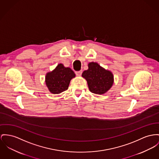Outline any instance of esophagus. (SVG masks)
<instances>
[{
	"label": "esophagus",
	"mask_w": 159,
	"mask_h": 159,
	"mask_svg": "<svg viewBox=\"0 0 159 159\" xmlns=\"http://www.w3.org/2000/svg\"><path fill=\"white\" fill-rule=\"evenodd\" d=\"M82 73H83V71L82 70H80V71H76V72H75V74L76 75H78V76H81V74H82Z\"/></svg>",
	"instance_id": "34e87169"
}]
</instances>
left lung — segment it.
I'll return each instance as SVG.
<instances>
[{"instance_id": "1", "label": "left lung", "mask_w": 159, "mask_h": 159, "mask_svg": "<svg viewBox=\"0 0 159 159\" xmlns=\"http://www.w3.org/2000/svg\"><path fill=\"white\" fill-rule=\"evenodd\" d=\"M82 76L87 80L89 89L95 94L107 92L113 83V76L96 63L89 64V69L83 72Z\"/></svg>"}]
</instances>
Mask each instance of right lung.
Listing matches in <instances>:
<instances>
[{"instance_id":"right-lung-1","label":"right lung","mask_w":159,"mask_h":159,"mask_svg":"<svg viewBox=\"0 0 159 159\" xmlns=\"http://www.w3.org/2000/svg\"><path fill=\"white\" fill-rule=\"evenodd\" d=\"M75 76V74L70 68L59 64L52 72L46 75V84L52 93L58 94L68 89L70 80Z\"/></svg>"}]
</instances>
